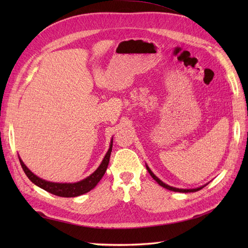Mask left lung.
<instances>
[{"label": "left lung", "mask_w": 248, "mask_h": 248, "mask_svg": "<svg viewBox=\"0 0 248 248\" xmlns=\"http://www.w3.org/2000/svg\"><path fill=\"white\" fill-rule=\"evenodd\" d=\"M146 168H147V170H148V171H149V174L151 175V177L155 180V181L158 183L160 186H162L163 188H167V189H169V190H171V191H176V192H194V191H198V190H200V189H202V188H204V187L208 184H205V185H202V186H200V187H197V188H189V189H184V188H177V187H172V186H170V185H168V184H166L164 182H162L161 180L158 178V177H156L154 174H153V171L150 170V168L147 166L146 164Z\"/></svg>", "instance_id": "obj_1"}]
</instances>
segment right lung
Listing matches in <instances>:
<instances>
[{"label": "right lung", "instance_id": "right-lung-1", "mask_svg": "<svg viewBox=\"0 0 248 248\" xmlns=\"http://www.w3.org/2000/svg\"><path fill=\"white\" fill-rule=\"evenodd\" d=\"M111 148H112V139L110 140V145L108 148V151L107 152L106 156H104L103 160L101 161L100 166L97 168V170L88 176L87 178L82 179L81 181L76 182V183H56V182H50L46 181V180H43L39 178L38 176H36L34 172L30 170L24 161L21 160L20 157L18 156L19 162L21 164V168L26 172L27 177L31 180V181L37 185L40 188L44 189L47 192H50L55 196L58 197H63V198H76L78 196H81V194L87 193L90 190H92L94 187L98 184V182L103 177L104 172L107 171L108 162H109V157H110V152H111Z\"/></svg>", "mask_w": 248, "mask_h": 248}]
</instances>
